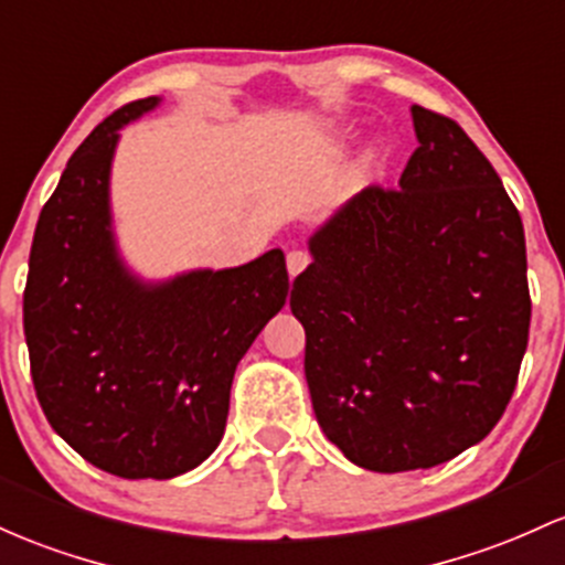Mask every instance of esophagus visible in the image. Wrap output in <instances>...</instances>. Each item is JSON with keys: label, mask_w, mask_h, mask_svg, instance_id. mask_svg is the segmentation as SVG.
I'll return each mask as SVG.
<instances>
[{"label": "esophagus", "mask_w": 565, "mask_h": 565, "mask_svg": "<svg viewBox=\"0 0 565 565\" xmlns=\"http://www.w3.org/2000/svg\"><path fill=\"white\" fill-rule=\"evenodd\" d=\"M308 263H311V254L308 252H302V249H292L287 254V270H289V276H300L302 270L308 268Z\"/></svg>", "instance_id": "esophagus-1"}]
</instances>
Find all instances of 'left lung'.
I'll list each match as a JSON object with an SVG mask.
<instances>
[{"instance_id": "obj_1", "label": "left lung", "mask_w": 565, "mask_h": 565, "mask_svg": "<svg viewBox=\"0 0 565 565\" xmlns=\"http://www.w3.org/2000/svg\"><path fill=\"white\" fill-rule=\"evenodd\" d=\"M411 111L418 150L399 188L373 184L338 209L289 297L321 431L388 475L491 434L531 324L523 222L499 173L456 120Z\"/></svg>"}]
</instances>
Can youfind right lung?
<instances>
[{"label":"right lung","mask_w":565,"mask_h":565,"mask_svg":"<svg viewBox=\"0 0 565 565\" xmlns=\"http://www.w3.org/2000/svg\"><path fill=\"white\" fill-rule=\"evenodd\" d=\"M158 104H126L72 154L36 222L23 292L42 411L85 461L126 480H169L214 454L235 367L289 292L281 249L158 284L126 268L111 233V158L120 128Z\"/></svg>","instance_id":"add662e5"}]
</instances>
